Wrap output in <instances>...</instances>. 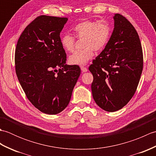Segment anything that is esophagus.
I'll use <instances>...</instances> for the list:
<instances>
[{
    "label": "esophagus",
    "instance_id": "1",
    "mask_svg": "<svg viewBox=\"0 0 156 156\" xmlns=\"http://www.w3.org/2000/svg\"><path fill=\"white\" fill-rule=\"evenodd\" d=\"M80 69L82 70V72H87L88 71V69L86 67H84V66H81Z\"/></svg>",
    "mask_w": 156,
    "mask_h": 156
}]
</instances>
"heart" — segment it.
<instances>
[{
  "mask_svg": "<svg viewBox=\"0 0 156 156\" xmlns=\"http://www.w3.org/2000/svg\"><path fill=\"white\" fill-rule=\"evenodd\" d=\"M73 31L76 38L83 39L84 49L73 53L68 58L69 64L76 66L87 64L93 58L94 50L99 51L105 48L111 35L110 25L105 20L82 21L75 26ZM61 45L66 51L72 52L75 39L72 35H64L61 38Z\"/></svg>",
  "mask_w": 156,
  "mask_h": 156,
  "instance_id": "b5f03b06",
  "label": "heart"
}]
</instances>
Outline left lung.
<instances>
[{
  "label": "left lung",
  "mask_w": 156,
  "mask_h": 156,
  "mask_svg": "<svg viewBox=\"0 0 156 156\" xmlns=\"http://www.w3.org/2000/svg\"><path fill=\"white\" fill-rule=\"evenodd\" d=\"M114 29L105 49L89 67L92 97L103 110L115 112L133 97L143 69L140 37L128 20L115 14Z\"/></svg>",
  "instance_id": "left-lung-1"
}]
</instances>
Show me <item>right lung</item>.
Returning <instances> with one entry per match:
<instances>
[{"label": "right lung", "mask_w": 156, "mask_h": 156, "mask_svg": "<svg viewBox=\"0 0 156 156\" xmlns=\"http://www.w3.org/2000/svg\"><path fill=\"white\" fill-rule=\"evenodd\" d=\"M67 18L41 15L26 27L16 44V74L27 98L48 115L68 105L80 75L78 66L66 64L60 32Z\"/></svg>", "instance_id": "1"}]
</instances>
